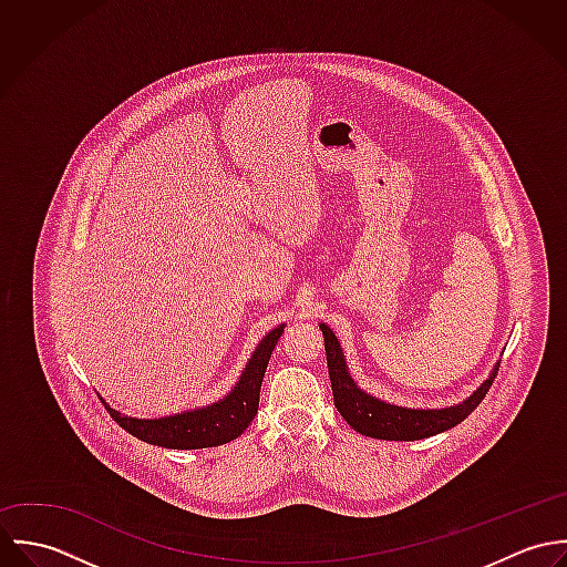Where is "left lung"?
Instances as JSON below:
<instances>
[{
  "mask_svg": "<svg viewBox=\"0 0 567 567\" xmlns=\"http://www.w3.org/2000/svg\"><path fill=\"white\" fill-rule=\"evenodd\" d=\"M321 331L324 338L333 405L355 432L371 439L416 441V439H427L458 425L463 419H467L476 410V405L485 400L486 391L491 389L499 369V362H497L491 375L481 384V389H476L474 395H470L463 404L436 408V410L386 404L355 386L353 378L349 375L344 353L340 349L336 333L324 323H321Z\"/></svg>",
  "mask_w": 567,
  "mask_h": 567,
  "instance_id": "left-lung-1",
  "label": "left lung"
}]
</instances>
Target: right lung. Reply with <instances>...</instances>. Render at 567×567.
<instances>
[{
	"instance_id": "obj_1",
	"label": "right lung",
	"mask_w": 567,
	"mask_h": 567,
	"mask_svg": "<svg viewBox=\"0 0 567 567\" xmlns=\"http://www.w3.org/2000/svg\"><path fill=\"white\" fill-rule=\"evenodd\" d=\"M284 333V324H277L268 331L257 349L252 351L240 382L234 391L212 405H203L196 410H187L181 414L162 416V419H135L128 414H120L115 408L100 400L113 421H117L128 434L146 441L151 445L169 447V450H203L225 445L238 439L248 423L255 419L259 408V389L270 360V353L277 340Z\"/></svg>"
}]
</instances>
